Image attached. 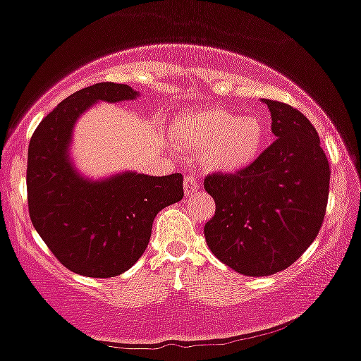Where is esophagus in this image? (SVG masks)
<instances>
[{
  "label": "esophagus",
  "mask_w": 361,
  "mask_h": 361,
  "mask_svg": "<svg viewBox=\"0 0 361 361\" xmlns=\"http://www.w3.org/2000/svg\"><path fill=\"white\" fill-rule=\"evenodd\" d=\"M183 188H185V195L187 197L193 195V193L199 190V181H197V178L193 176V174H187V176H185Z\"/></svg>",
  "instance_id": "34e87169"
}]
</instances>
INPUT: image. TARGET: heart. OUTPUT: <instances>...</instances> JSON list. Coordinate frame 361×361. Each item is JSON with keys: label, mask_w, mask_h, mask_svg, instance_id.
<instances>
[{"label": "heart", "mask_w": 361, "mask_h": 361, "mask_svg": "<svg viewBox=\"0 0 361 361\" xmlns=\"http://www.w3.org/2000/svg\"><path fill=\"white\" fill-rule=\"evenodd\" d=\"M176 144L202 149V162L212 171L236 173L259 159L267 145V123L260 114H236L211 106L181 114L173 125Z\"/></svg>", "instance_id": "heart-1"}]
</instances>
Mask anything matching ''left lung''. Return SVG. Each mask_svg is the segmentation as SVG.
Returning <instances> with one entry per match:
<instances>
[{
  "label": "left lung",
  "mask_w": 361,
  "mask_h": 361,
  "mask_svg": "<svg viewBox=\"0 0 361 361\" xmlns=\"http://www.w3.org/2000/svg\"><path fill=\"white\" fill-rule=\"evenodd\" d=\"M277 137L241 171L212 173L204 188L216 214L204 228L221 262L245 276L290 267L319 235L331 169L320 138L298 109L265 99Z\"/></svg>",
  "instance_id": "obj_1"
}]
</instances>
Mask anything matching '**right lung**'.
Here are the masks:
<instances>
[{"mask_svg": "<svg viewBox=\"0 0 361 361\" xmlns=\"http://www.w3.org/2000/svg\"><path fill=\"white\" fill-rule=\"evenodd\" d=\"M138 97L130 85L101 82L71 94L39 123L29 144L27 199L35 231L70 269L87 277L128 271L147 248L157 212L183 199L181 173L149 176L125 171L89 180L68 147L78 116L94 102Z\"/></svg>", "mask_w": 361, "mask_h": 361, "instance_id": "obj_1", "label": "right lung"}]
</instances>
